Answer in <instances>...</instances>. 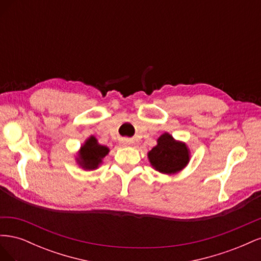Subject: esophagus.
Listing matches in <instances>:
<instances>
[{"mask_svg": "<svg viewBox=\"0 0 261 261\" xmlns=\"http://www.w3.org/2000/svg\"><path fill=\"white\" fill-rule=\"evenodd\" d=\"M124 144H125V145H129V140L126 139V140L124 141Z\"/></svg>", "mask_w": 261, "mask_h": 261, "instance_id": "obj_1", "label": "esophagus"}]
</instances>
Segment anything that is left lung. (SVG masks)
<instances>
[{
	"mask_svg": "<svg viewBox=\"0 0 261 261\" xmlns=\"http://www.w3.org/2000/svg\"><path fill=\"white\" fill-rule=\"evenodd\" d=\"M152 169L162 174H176L191 161V150L184 141L176 140L165 132L156 139V145L147 153Z\"/></svg>",
	"mask_w": 261,
	"mask_h": 261,
	"instance_id": "8db88e82",
	"label": "left lung"
}]
</instances>
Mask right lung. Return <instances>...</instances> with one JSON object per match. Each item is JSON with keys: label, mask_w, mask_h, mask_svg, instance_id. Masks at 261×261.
<instances>
[{"label": "right lung", "mask_w": 261, "mask_h": 261, "mask_svg": "<svg viewBox=\"0 0 261 261\" xmlns=\"http://www.w3.org/2000/svg\"><path fill=\"white\" fill-rule=\"evenodd\" d=\"M109 152V147L100 145L98 139L91 135L84 141V144L77 151L75 161L78 167L85 171H93L99 169Z\"/></svg>", "instance_id": "add662e5"}]
</instances>
